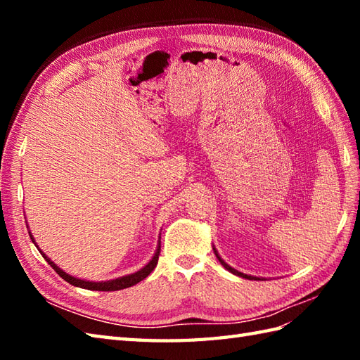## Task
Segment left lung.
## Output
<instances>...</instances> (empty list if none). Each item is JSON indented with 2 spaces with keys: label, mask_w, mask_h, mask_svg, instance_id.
Masks as SVG:
<instances>
[{
  "label": "left lung",
  "mask_w": 360,
  "mask_h": 360,
  "mask_svg": "<svg viewBox=\"0 0 360 360\" xmlns=\"http://www.w3.org/2000/svg\"><path fill=\"white\" fill-rule=\"evenodd\" d=\"M212 248H213V252H215V255H217V258H218V262H219L221 264H223L229 272H232V274H235V275H238V277H241V278H248V280H266V278H263V277H255V275H248V274H243V272H240V271L233 269L232 266H229V264L224 262V259L219 257L218 250H217V248H215V246H213V244H212Z\"/></svg>",
  "instance_id": "left-lung-1"
}]
</instances>
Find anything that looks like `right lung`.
Listing matches in <instances>:
<instances>
[{
	"label": "right lung",
	"instance_id": "add662e5",
	"mask_svg": "<svg viewBox=\"0 0 360 360\" xmlns=\"http://www.w3.org/2000/svg\"><path fill=\"white\" fill-rule=\"evenodd\" d=\"M27 223V221H26ZM27 226V224H26ZM29 229V226H27ZM29 236L30 240H32V243L37 246V249L40 250V254L43 255V258L46 259L51 264V267L53 271H56L60 277H62L65 281L70 283V285L72 286H77V288H82V289H89V290H120V289H125V288H131L134 285H137V283L142 281L143 278H147L148 275L153 272V269H155L156 264H158V258H159V254H160V233H159V240H158V246H156V250L155 254H153L150 262L145 264L143 267H141L139 271H136L133 274H128V275H124V277H117V278H112V280H106V281H91V280H83V278H77L74 277V275H70L66 274L62 267H58L56 263L52 262V259L44 254V252L38 248V244L35 243V238L34 235L30 233L29 231Z\"/></svg>",
	"mask_w": 360,
	"mask_h": 360
}]
</instances>
